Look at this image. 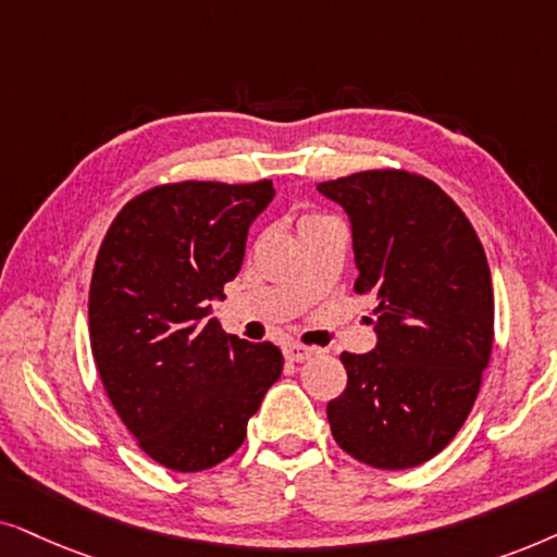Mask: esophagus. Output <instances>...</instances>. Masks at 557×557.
I'll use <instances>...</instances> for the list:
<instances>
[{
    "label": "esophagus",
    "instance_id": "1",
    "mask_svg": "<svg viewBox=\"0 0 557 557\" xmlns=\"http://www.w3.org/2000/svg\"><path fill=\"white\" fill-rule=\"evenodd\" d=\"M313 354H315L313 348L300 346V344H287L285 346V359L287 361H295V364H302V361H308Z\"/></svg>",
    "mask_w": 557,
    "mask_h": 557
}]
</instances>
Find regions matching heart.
Masks as SVG:
<instances>
[{
	"label": "heart",
	"mask_w": 557,
	"mask_h": 557,
	"mask_svg": "<svg viewBox=\"0 0 557 557\" xmlns=\"http://www.w3.org/2000/svg\"><path fill=\"white\" fill-rule=\"evenodd\" d=\"M310 219H318V216H315V213H310V216H306L302 221H310Z\"/></svg>",
	"instance_id": "1"
}]
</instances>
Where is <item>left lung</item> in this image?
Returning a JSON list of instances; mask_svg holds the SVG:
<instances>
[{
    "label": "left lung",
    "mask_w": 557,
    "mask_h": 557,
    "mask_svg": "<svg viewBox=\"0 0 557 557\" xmlns=\"http://www.w3.org/2000/svg\"><path fill=\"white\" fill-rule=\"evenodd\" d=\"M351 221L359 277L372 295L376 346L341 354L348 382L329 412L356 461L412 469L438 456L469 418L494 344L492 272L448 193L405 170L318 183Z\"/></svg>",
    "instance_id": "left-lung-1"
}]
</instances>
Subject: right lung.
<instances>
[{"label":"right lung","instance_id":"obj_1","mask_svg":"<svg viewBox=\"0 0 557 557\" xmlns=\"http://www.w3.org/2000/svg\"><path fill=\"white\" fill-rule=\"evenodd\" d=\"M272 198V181L158 185L132 198L101 242L88 293L91 354L116 414L165 469L226 461L283 374L277 346L226 336L211 318Z\"/></svg>","mask_w":557,"mask_h":557}]
</instances>
